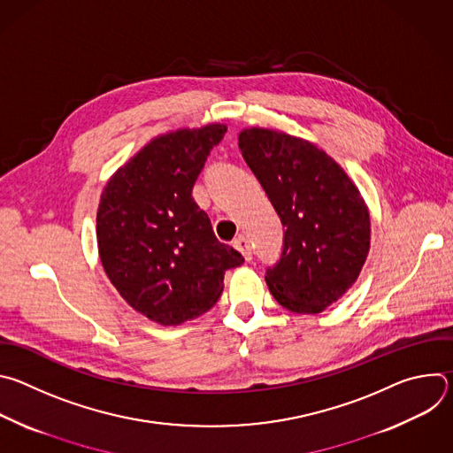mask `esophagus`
<instances>
[{"label":"esophagus","mask_w":453,"mask_h":453,"mask_svg":"<svg viewBox=\"0 0 453 453\" xmlns=\"http://www.w3.org/2000/svg\"><path fill=\"white\" fill-rule=\"evenodd\" d=\"M233 247H234L238 252H242V256L245 257V262H250L252 250H250V245H249V242H247V238H245L243 234H240V236H236V238L233 240Z\"/></svg>","instance_id":"obj_1"}]
</instances>
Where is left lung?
Here are the masks:
<instances>
[{
    "label": "left lung",
    "mask_w": 453,
    "mask_h": 453,
    "mask_svg": "<svg viewBox=\"0 0 453 453\" xmlns=\"http://www.w3.org/2000/svg\"><path fill=\"white\" fill-rule=\"evenodd\" d=\"M238 147L285 226L267 287L288 311L320 313L355 285L367 260L371 219L362 193L334 157L299 136L247 127Z\"/></svg>",
    "instance_id": "1"
}]
</instances>
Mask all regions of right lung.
Returning <instances> with one entry per match:
<instances>
[{"mask_svg":"<svg viewBox=\"0 0 453 453\" xmlns=\"http://www.w3.org/2000/svg\"><path fill=\"white\" fill-rule=\"evenodd\" d=\"M226 123L157 134L107 180L96 211L102 267L128 306L163 326L206 313L224 290L227 269L243 264L220 243L196 184Z\"/></svg>","mask_w":453,"mask_h":453,"instance_id":"add662e5","label":"right lung"}]
</instances>
